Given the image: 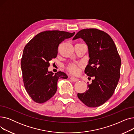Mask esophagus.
<instances>
[{
	"label": "esophagus",
	"mask_w": 134,
	"mask_h": 134,
	"mask_svg": "<svg viewBox=\"0 0 134 134\" xmlns=\"http://www.w3.org/2000/svg\"><path fill=\"white\" fill-rule=\"evenodd\" d=\"M70 79H71L73 81H74V82L78 81L79 80V79H78L75 78H74V77H71V78H70Z\"/></svg>",
	"instance_id": "esophagus-1"
}]
</instances>
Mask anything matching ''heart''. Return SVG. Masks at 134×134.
<instances>
[{
  "instance_id": "heart-1",
  "label": "heart",
  "mask_w": 134,
  "mask_h": 134,
  "mask_svg": "<svg viewBox=\"0 0 134 134\" xmlns=\"http://www.w3.org/2000/svg\"><path fill=\"white\" fill-rule=\"evenodd\" d=\"M68 71L73 74H77L79 72V66L75 63H71L68 65L67 67Z\"/></svg>"
}]
</instances>
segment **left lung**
<instances>
[{
	"instance_id": "obj_1",
	"label": "left lung",
	"mask_w": 134,
	"mask_h": 134,
	"mask_svg": "<svg viewBox=\"0 0 134 134\" xmlns=\"http://www.w3.org/2000/svg\"><path fill=\"white\" fill-rule=\"evenodd\" d=\"M81 38L88 48L90 59L85 73L93 76L88 90L78 93L86 106L96 108L108 101L113 95L120 78L121 59L113 40L107 32L94 28L82 29L73 40Z\"/></svg>"
}]
</instances>
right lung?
<instances>
[{
	"label": "right lung",
	"mask_w": 134,
	"mask_h": 134,
	"mask_svg": "<svg viewBox=\"0 0 134 134\" xmlns=\"http://www.w3.org/2000/svg\"><path fill=\"white\" fill-rule=\"evenodd\" d=\"M74 34L44 31L36 35L25 46L21 59L23 80L27 94L35 102L41 104L51 99L57 91L58 79L68 78L64 72L54 74L48 69L49 61L57 56L59 45Z\"/></svg>",
	"instance_id": "right-lung-1"
}]
</instances>
